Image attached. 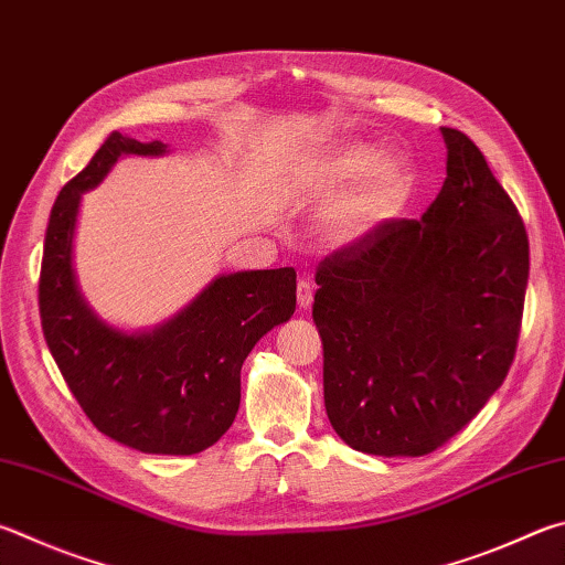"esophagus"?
<instances>
[{
	"instance_id": "obj_1",
	"label": "esophagus",
	"mask_w": 565,
	"mask_h": 565,
	"mask_svg": "<svg viewBox=\"0 0 565 565\" xmlns=\"http://www.w3.org/2000/svg\"><path fill=\"white\" fill-rule=\"evenodd\" d=\"M296 301H299V309H309L313 303V284L309 279H299V286H296Z\"/></svg>"
}]
</instances>
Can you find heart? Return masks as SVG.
<instances>
[{"mask_svg":"<svg viewBox=\"0 0 565 565\" xmlns=\"http://www.w3.org/2000/svg\"><path fill=\"white\" fill-rule=\"evenodd\" d=\"M367 175L351 198H345L328 217L335 239H351L381 220L390 217L413 190L415 172L403 152H387L375 160V148L365 142H348L328 156L313 172L316 192H333L358 175Z\"/></svg>","mask_w":565,"mask_h":565,"instance_id":"1","label":"heart"}]
</instances>
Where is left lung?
Here are the masks:
<instances>
[{
    "label": "left lung",
    "mask_w": 565,
    "mask_h": 565,
    "mask_svg": "<svg viewBox=\"0 0 565 565\" xmlns=\"http://www.w3.org/2000/svg\"><path fill=\"white\" fill-rule=\"evenodd\" d=\"M423 220H385L318 264L323 399L358 452L423 457L465 429L514 363L529 237L465 132Z\"/></svg>",
    "instance_id": "1"
}]
</instances>
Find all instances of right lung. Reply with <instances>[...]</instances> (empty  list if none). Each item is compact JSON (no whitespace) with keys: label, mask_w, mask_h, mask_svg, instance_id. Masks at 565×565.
<instances>
[{"label":"right lung","mask_w":565,"mask_h":565,"mask_svg":"<svg viewBox=\"0 0 565 565\" xmlns=\"http://www.w3.org/2000/svg\"><path fill=\"white\" fill-rule=\"evenodd\" d=\"M120 152L160 156V140L113 132L51 207L39 276L41 328L61 375L98 433L148 455H198L239 409L242 363L254 343L296 311L291 266L214 279L158 331L128 335L90 313L71 269L81 192Z\"/></svg>","instance_id":"right-lung-1"}]
</instances>
